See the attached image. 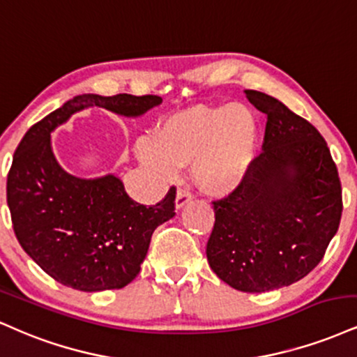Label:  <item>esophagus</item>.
<instances>
[{"label": "esophagus", "mask_w": 357, "mask_h": 357, "mask_svg": "<svg viewBox=\"0 0 357 357\" xmlns=\"http://www.w3.org/2000/svg\"><path fill=\"white\" fill-rule=\"evenodd\" d=\"M192 199H194L192 192L188 190L187 187H180L177 190V199H175V205H177V208H182L183 205L190 202Z\"/></svg>", "instance_id": "34e87169"}]
</instances>
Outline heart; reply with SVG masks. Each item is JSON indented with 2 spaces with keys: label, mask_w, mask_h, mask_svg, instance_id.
I'll list each match as a JSON object with an SVG mask.
<instances>
[{
  "label": "heart",
  "mask_w": 357,
  "mask_h": 357,
  "mask_svg": "<svg viewBox=\"0 0 357 357\" xmlns=\"http://www.w3.org/2000/svg\"><path fill=\"white\" fill-rule=\"evenodd\" d=\"M257 149V125L242 105L195 107L174 115L157 135L137 140L135 152L160 178H174L194 163L197 185L211 195H227L244 182Z\"/></svg>",
  "instance_id": "1"
}]
</instances>
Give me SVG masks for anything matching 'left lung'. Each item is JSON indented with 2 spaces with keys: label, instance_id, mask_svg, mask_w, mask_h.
I'll return each instance as SVG.
<instances>
[{
  "label": "left lung",
  "instance_id": "1",
  "mask_svg": "<svg viewBox=\"0 0 357 357\" xmlns=\"http://www.w3.org/2000/svg\"><path fill=\"white\" fill-rule=\"evenodd\" d=\"M266 113L262 153L242 185L213 200L207 261L242 292L291 286L324 257L342 213V188L328 144L278 98L245 90Z\"/></svg>",
  "mask_w": 357,
  "mask_h": 357
}]
</instances>
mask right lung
I'll use <instances>...</instances> for the list:
<instances>
[{
	"mask_svg": "<svg viewBox=\"0 0 357 357\" xmlns=\"http://www.w3.org/2000/svg\"><path fill=\"white\" fill-rule=\"evenodd\" d=\"M160 103L157 95H78L20 142L6 182L13 229L24 252L63 286L98 292L132 282L153 230L175 215V187L146 207L130 199L115 175L73 177L54 158L52 132L88 107L138 116Z\"/></svg>",
	"mask_w": 357,
	"mask_h": 357,
	"instance_id": "obj_1",
	"label": "right lung"
}]
</instances>
